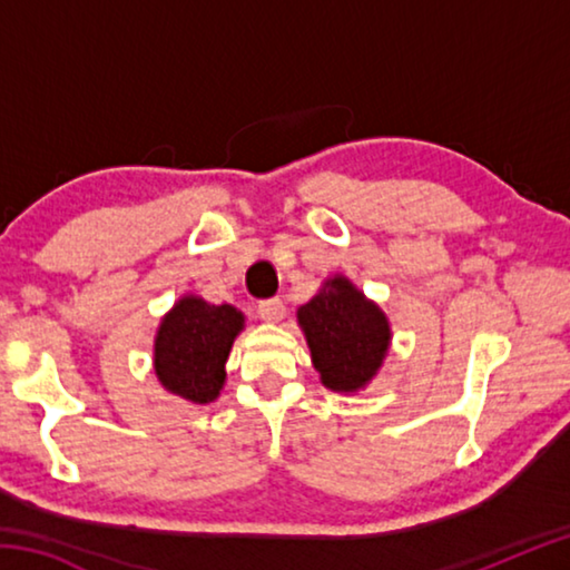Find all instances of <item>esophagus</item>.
<instances>
[{"label":"esophagus","mask_w":570,"mask_h":570,"mask_svg":"<svg viewBox=\"0 0 570 570\" xmlns=\"http://www.w3.org/2000/svg\"><path fill=\"white\" fill-rule=\"evenodd\" d=\"M284 314H286V306L282 298H264V302L258 304V316H262L264 322L276 324L284 320Z\"/></svg>","instance_id":"1"}]
</instances>
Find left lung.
<instances>
[{"mask_svg":"<svg viewBox=\"0 0 570 570\" xmlns=\"http://www.w3.org/2000/svg\"><path fill=\"white\" fill-rule=\"evenodd\" d=\"M296 320L324 387L356 392L380 372L392 340L390 322L346 276L326 278L320 294L298 306Z\"/></svg>","mask_w":570,"mask_h":570,"instance_id":"8db88e82","label":"left lung"}]
</instances>
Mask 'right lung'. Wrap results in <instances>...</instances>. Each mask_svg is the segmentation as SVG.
I'll return each mask as SVG.
<instances>
[{"label":"right lung","instance_id":"1","mask_svg":"<svg viewBox=\"0 0 570 570\" xmlns=\"http://www.w3.org/2000/svg\"><path fill=\"white\" fill-rule=\"evenodd\" d=\"M244 314L230 304L183 296L163 316L153 346V364L163 387L178 397L214 402L226 382V360L244 330Z\"/></svg>","mask_w":570,"mask_h":570}]
</instances>
